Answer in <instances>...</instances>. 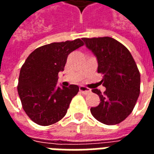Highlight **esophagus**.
<instances>
[{
    "label": "esophagus",
    "instance_id": "34e87169",
    "mask_svg": "<svg viewBox=\"0 0 154 154\" xmlns=\"http://www.w3.org/2000/svg\"><path fill=\"white\" fill-rule=\"evenodd\" d=\"M79 90L82 93L85 94V95H87V94H89L91 92L90 89H88L87 87H84V86H80L79 87Z\"/></svg>",
    "mask_w": 154,
    "mask_h": 154
}]
</instances>
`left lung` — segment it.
Here are the masks:
<instances>
[{"label": "left lung", "mask_w": 154, "mask_h": 154, "mask_svg": "<svg viewBox=\"0 0 154 154\" xmlns=\"http://www.w3.org/2000/svg\"><path fill=\"white\" fill-rule=\"evenodd\" d=\"M85 44L98 61V73L104 75L101 83L106 90L92 92L100 104L91 108L98 121L112 125L122 122L131 114L140 92V73L128 48L110 37L83 38Z\"/></svg>", "instance_id": "left-lung-1"}]
</instances>
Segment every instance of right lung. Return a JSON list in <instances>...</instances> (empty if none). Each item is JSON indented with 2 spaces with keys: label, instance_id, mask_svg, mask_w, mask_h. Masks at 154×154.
Masks as SVG:
<instances>
[{
  "label": "right lung",
  "instance_id": "1",
  "mask_svg": "<svg viewBox=\"0 0 154 154\" xmlns=\"http://www.w3.org/2000/svg\"><path fill=\"white\" fill-rule=\"evenodd\" d=\"M80 38L38 47L22 65L17 86L22 107L34 122L51 125L63 118L77 85L57 87L58 72L64 70L67 56L83 45Z\"/></svg>",
  "mask_w": 154,
  "mask_h": 154
}]
</instances>
